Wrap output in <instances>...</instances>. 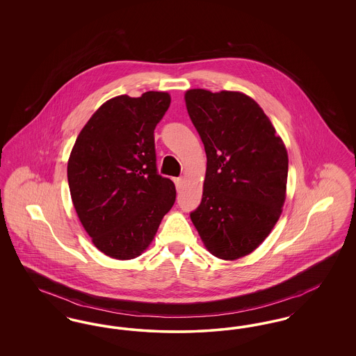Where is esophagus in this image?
Wrapping results in <instances>:
<instances>
[{
	"mask_svg": "<svg viewBox=\"0 0 356 356\" xmlns=\"http://www.w3.org/2000/svg\"><path fill=\"white\" fill-rule=\"evenodd\" d=\"M173 181H175V184H176L177 191H180V189H181V186H183V179H181V177H176Z\"/></svg>",
	"mask_w": 356,
	"mask_h": 356,
	"instance_id": "34e87169",
	"label": "esophagus"
}]
</instances>
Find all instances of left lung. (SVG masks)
Masks as SVG:
<instances>
[{"label": "left lung", "instance_id": "obj_1", "mask_svg": "<svg viewBox=\"0 0 356 356\" xmlns=\"http://www.w3.org/2000/svg\"><path fill=\"white\" fill-rule=\"evenodd\" d=\"M186 105L207 153L203 197L191 220L211 254L236 260L254 251L282 215L287 149L244 93L191 89Z\"/></svg>", "mask_w": 356, "mask_h": 356}]
</instances>
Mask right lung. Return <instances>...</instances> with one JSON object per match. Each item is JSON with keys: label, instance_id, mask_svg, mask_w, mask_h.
Listing matches in <instances>:
<instances>
[{"label": "right lung", "instance_id": "obj_1", "mask_svg": "<svg viewBox=\"0 0 356 356\" xmlns=\"http://www.w3.org/2000/svg\"><path fill=\"white\" fill-rule=\"evenodd\" d=\"M170 104L167 92L153 90L104 102L69 156L74 209L96 248L109 257L143 254L176 200L173 181L157 173L153 136Z\"/></svg>", "mask_w": 356, "mask_h": 356}]
</instances>
